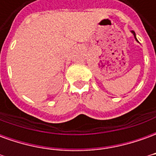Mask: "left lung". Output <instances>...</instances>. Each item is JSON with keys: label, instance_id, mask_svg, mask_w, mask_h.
Instances as JSON below:
<instances>
[{"label": "left lung", "instance_id": "left-lung-1", "mask_svg": "<svg viewBox=\"0 0 156 156\" xmlns=\"http://www.w3.org/2000/svg\"><path fill=\"white\" fill-rule=\"evenodd\" d=\"M131 32H132V33H133V35H134V38H135V40H136V41H138L137 38H136V35H135V32H134V31H131Z\"/></svg>", "mask_w": 156, "mask_h": 156}]
</instances>
